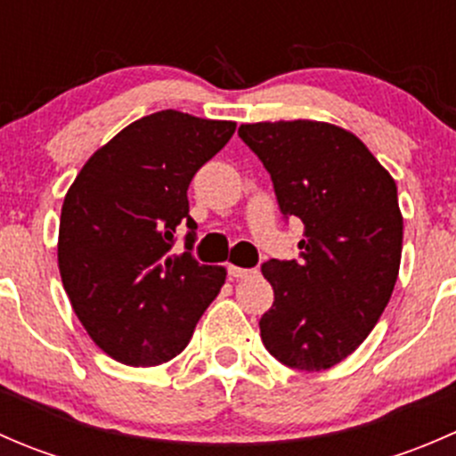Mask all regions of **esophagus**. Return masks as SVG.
<instances>
[{
	"mask_svg": "<svg viewBox=\"0 0 456 456\" xmlns=\"http://www.w3.org/2000/svg\"><path fill=\"white\" fill-rule=\"evenodd\" d=\"M229 278H233V280H242V278H249V275H254L256 271L254 269H242V266H233V265H229Z\"/></svg>",
	"mask_w": 456,
	"mask_h": 456,
	"instance_id": "obj_1",
	"label": "esophagus"
}]
</instances>
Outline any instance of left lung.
I'll use <instances>...</instances> for the list:
<instances>
[{
	"instance_id": "1",
	"label": "left lung",
	"mask_w": 456,
	"mask_h": 456,
	"mask_svg": "<svg viewBox=\"0 0 456 456\" xmlns=\"http://www.w3.org/2000/svg\"><path fill=\"white\" fill-rule=\"evenodd\" d=\"M240 139L273 181L284 218L305 224L300 260H269L266 351L289 369L324 370L351 355L384 314L399 273L397 185L355 134L322 121L245 123Z\"/></svg>"
}]
</instances>
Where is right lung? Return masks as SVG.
<instances>
[{
    "instance_id": "1",
    "label": "right lung",
    "mask_w": 456,
    "mask_h": 456,
    "mask_svg": "<svg viewBox=\"0 0 456 456\" xmlns=\"http://www.w3.org/2000/svg\"><path fill=\"white\" fill-rule=\"evenodd\" d=\"M236 132L163 110L130 123L87 159L59 223V273L96 346L127 366H156L190 344L224 284V266L191 256L196 223L187 187ZM187 224V252L171 254Z\"/></svg>"
}]
</instances>
